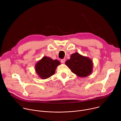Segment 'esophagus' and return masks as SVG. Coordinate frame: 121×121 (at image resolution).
Returning <instances> with one entry per match:
<instances>
[{"instance_id":"obj_1","label":"esophagus","mask_w":121,"mask_h":121,"mask_svg":"<svg viewBox=\"0 0 121 121\" xmlns=\"http://www.w3.org/2000/svg\"><path fill=\"white\" fill-rule=\"evenodd\" d=\"M61 62L62 63H63V64L65 63V59H62V60H61Z\"/></svg>"}]
</instances>
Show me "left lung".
Listing matches in <instances>:
<instances>
[{"label": "left lung", "mask_w": 121, "mask_h": 121, "mask_svg": "<svg viewBox=\"0 0 121 121\" xmlns=\"http://www.w3.org/2000/svg\"><path fill=\"white\" fill-rule=\"evenodd\" d=\"M72 72L79 77H87L93 71V62L88 57L76 52L71 55L70 58L65 63Z\"/></svg>", "instance_id": "obj_1"}]
</instances>
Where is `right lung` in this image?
I'll list each match as a JSON object with an SVG mask.
<instances>
[{"label":"right lung","instance_id":"right-lung-1","mask_svg":"<svg viewBox=\"0 0 121 121\" xmlns=\"http://www.w3.org/2000/svg\"><path fill=\"white\" fill-rule=\"evenodd\" d=\"M60 65L57 60H53L47 56H43L35 65L36 73L41 78L46 79L53 76L57 66Z\"/></svg>","mask_w":121,"mask_h":121}]
</instances>
